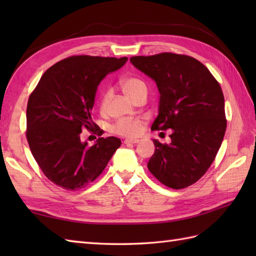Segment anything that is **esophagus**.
I'll use <instances>...</instances> for the list:
<instances>
[{
	"label": "esophagus",
	"mask_w": 256,
	"mask_h": 256,
	"mask_svg": "<svg viewBox=\"0 0 256 256\" xmlns=\"http://www.w3.org/2000/svg\"><path fill=\"white\" fill-rule=\"evenodd\" d=\"M138 142H140L138 140H133V138L124 140V144H138Z\"/></svg>",
	"instance_id": "esophagus-1"
}]
</instances>
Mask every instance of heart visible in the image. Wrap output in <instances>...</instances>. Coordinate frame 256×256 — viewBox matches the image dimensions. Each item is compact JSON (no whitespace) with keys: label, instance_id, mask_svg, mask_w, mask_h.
Returning <instances> with one entry per match:
<instances>
[{"label":"heart","instance_id":"1","mask_svg":"<svg viewBox=\"0 0 256 256\" xmlns=\"http://www.w3.org/2000/svg\"><path fill=\"white\" fill-rule=\"evenodd\" d=\"M120 86H121L122 91L126 94L131 100H135L140 94H146L148 89H146V84L142 79L134 76H128V77H123L120 79ZM108 100V94L104 92L102 94L100 101H99V110L101 113L106 112V106ZM143 126V120L138 118H123L120 120L116 124L113 125L112 131L121 136H138V135L142 132Z\"/></svg>","mask_w":256,"mask_h":256}]
</instances>
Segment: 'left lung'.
Instances as JSON below:
<instances>
[{
  "instance_id": "1",
  "label": "left lung",
  "mask_w": 256,
  "mask_h": 256,
  "mask_svg": "<svg viewBox=\"0 0 256 256\" xmlns=\"http://www.w3.org/2000/svg\"><path fill=\"white\" fill-rule=\"evenodd\" d=\"M130 60L155 80L160 94L152 130H172L170 144L154 140L148 168L165 186L186 188L209 170L224 140L226 118L221 86L204 64L187 55L160 52Z\"/></svg>"
}]
</instances>
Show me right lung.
Segmentation results:
<instances>
[{
	"label": "right lung",
	"mask_w": 256,
	"mask_h": 256,
	"mask_svg": "<svg viewBox=\"0 0 256 256\" xmlns=\"http://www.w3.org/2000/svg\"><path fill=\"white\" fill-rule=\"evenodd\" d=\"M128 58L70 56L42 76L27 102L26 138L44 175L66 190L84 188L101 175L121 145L118 138H99L94 145L80 140L84 128L96 135L92 121L96 92L108 74Z\"/></svg>",
	"instance_id": "1"
}]
</instances>
